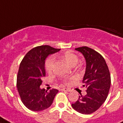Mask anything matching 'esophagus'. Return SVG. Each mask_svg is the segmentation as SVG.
<instances>
[{"label": "esophagus", "instance_id": "obj_1", "mask_svg": "<svg viewBox=\"0 0 123 123\" xmlns=\"http://www.w3.org/2000/svg\"><path fill=\"white\" fill-rule=\"evenodd\" d=\"M61 90H62V91H66V92H70V91H71V90L69 89H68V88H62Z\"/></svg>", "mask_w": 123, "mask_h": 123}]
</instances>
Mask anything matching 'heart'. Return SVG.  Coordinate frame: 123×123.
I'll return each mask as SVG.
<instances>
[{
	"label": "heart",
	"instance_id": "b5f03b06",
	"mask_svg": "<svg viewBox=\"0 0 123 123\" xmlns=\"http://www.w3.org/2000/svg\"><path fill=\"white\" fill-rule=\"evenodd\" d=\"M62 57L67 63H68L71 66H75L77 65L79 61V57L75 54L71 52H67L64 53L62 55ZM54 66H55V59L54 57H50L46 59L45 62V68L46 71L48 73H51L54 70ZM68 82V79L64 80V83L67 84Z\"/></svg>",
	"mask_w": 123,
	"mask_h": 123
}]
</instances>
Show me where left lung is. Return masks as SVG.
Masks as SVG:
<instances>
[{"label":"left lung","mask_w":123,"mask_h":123,"mask_svg":"<svg viewBox=\"0 0 123 123\" xmlns=\"http://www.w3.org/2000/svg\"><path fill=\"white\" fill-rule=\"evenodd\" d=\"M75 50L80 52L86 59V70L82 82L83 87L87 88V94H80L71 106L78 112L90 114L97 111L107 99L111 87V74L105 59L98 52L87 46Z\"/></svg>","instance_id":"left-lung-1"}]
</instances>
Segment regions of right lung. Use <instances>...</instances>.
I'll use <instances>...</instances> for the list:
<instances>
[{
  "label": "right lung",
  "mask_w": 123,
  "mask_h": 123,
  "mask_svg": "<svg viewBox=\"0 0 123 123\" xmlns=\"http://www.w3.org/2000/svg\"><path fill=\"white\" fill-rule=\"evenodd\" d=\"M59 50L49 45L36 46L27 53L20 63L16 86L22 103L31 111L39 112L48 109L59 92L55 89L47 91L39 86L46 75V58Z\"/></svg>",
  "instance_id": "add662e5"
}]
</instances>
